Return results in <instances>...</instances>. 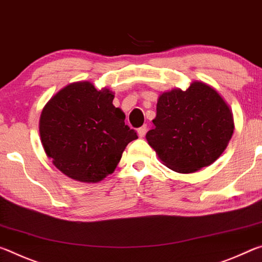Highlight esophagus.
Masks as SVG:
<instances>
[{"label": "esophagus", "mask_w": 262, "mask_h": 262, "mask_svg": "<svg viewBox=\"0 0 262 262\" xmlns=\"http://www.w3.org/2000/svg\"><path fill=\"white\" fill-rule=\"evenodd\" d=\"M147 132V125H143L140 126L138 128V136L140 137V138H143V137H145V135H146Z\"/></svg>", "instance_id": "34e87169"}]
</instances>
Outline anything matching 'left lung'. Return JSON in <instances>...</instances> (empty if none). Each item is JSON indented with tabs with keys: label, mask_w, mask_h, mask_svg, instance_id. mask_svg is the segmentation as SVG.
Segmentation results:
<instances>
[{
	"label": "left lung",
	"mask_w": 262,
	"mask_h": 262,
	"mask_svg": "<svg viewBox=\"0 0 262 262\" xmlns=\"http://www.w3.org/2000/svg\"><path fill=\"white\" fill-rule=\"evenodd\" d=\"M148 145L171 170L194 173L216 161L233 134L232 113L215 89L192 82L160 95Z\"/></svg>",
	"instance_id": "8db88e82"
}]
</instances>
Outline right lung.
<instances>
[{
    "label": "right lung",
    "instance_id": "right-lung-1",
    "mask_svg": "<svg viewBox=\"0 0 262 262\" xmlns=\"http://www.w3.org/2000/svg\"><path fill=\"white\" fill-rule=\"evenodd\" d=\"M113 100L109 89L97 91L84 81L68 84L45 105L39 123L42 146L68 178L101 181L115 170L126 145L138 138Z\"/></svg>",
    "mask_w": 262,
    "mask_h": 262
}]
</instances>
